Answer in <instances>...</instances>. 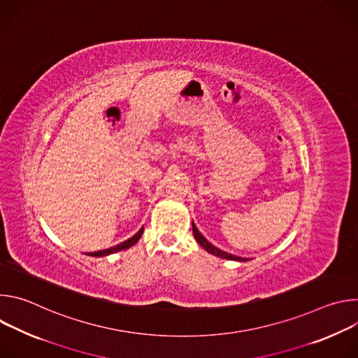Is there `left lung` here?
Returning <instances> with one entry per match:
<instances>
[{
	"instance_id": "8db88e82",
	"label": "left lung",
	"mask_w": 358,
	"mask_h": 358,
	"mask_svg": "<svg viewBox=\"0 0 358 358\" xmlns=\"http://www.w3.org/2000/svg\"><path fill=\"white\" fill-rule=\"evenodd\" d=\"M192 234H194V238L196 239V242H198L203 249H206L208 253L215 255V257H220V258H224V259H229V261H238V262H246V261H249V259H246V258L235 257V255L228 253V252L221 250L220 248L214 246L211 242H208L206 238H203V236L201 235V232L196 229V227H195L194 222H192Z\"/></svg>"
}]
</instances>
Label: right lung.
I'll use <instances>...</instances> for the list:
<instances>
[{
  "label": "right lung",
  "mask_w": 358,
  "mask_h": 358,
  "mask_svg": "<svg viewBox=\"0 0 358 358\" xmlns=\"http://www.w3.org/2000/svg\"><path fill=\"white\" fill-rule=\"evenodd\" d=\"M143 231H144V228L141 227L140 229H138V232L137 234H134L131 238H129L127 241H124V242H122V243H119V245H116V246H112V248H108V249H103V250H97V252H89V253H86V255H89V257H108V255H112V253H115V252H119V250H123V249H129L130 246H133L134 243H137V241L141 238V235H143Z\"/></svg>",
  "instance_id": "1"
}]
</instances>
